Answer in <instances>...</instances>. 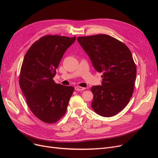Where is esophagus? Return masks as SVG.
Segmentation results:
<instances>
[{"mask_svg":"<svg viewBox=\"0 0 158 158\" xmlns=\"http://www.w3.org/2000/svg\"><path fill=\"white\" fill-rule=\"evenodd\" d=\"M75 89L77 90V91H83L84 89H85V88L81 87V86H77L75 87Z\"/></svg>","mask_w":158,"mask_h":158,"instance_id":"34e87169","label":"esophagus"}]
</instances>
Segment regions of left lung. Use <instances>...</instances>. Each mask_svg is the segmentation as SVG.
<instances>
[{
	"instance_id": "left-lung-1",
	"label": "left lung",
	"mask_w": 158,
	"mask_h": 158,
	"mask_svg": "<svg viewBox=\"0 0 158 158\" xmlns=\"http://www.w3.org/2000/svg\"><path fill=\"white\" fill-rule=\"evenodd\" d=\"M77 41L95 69L103 73L102 85L91 88L92 109L102 117H113L127 105L133 94L136 67L130 50L107 35L79 36Z\"/></svg>"
}]
</instances>
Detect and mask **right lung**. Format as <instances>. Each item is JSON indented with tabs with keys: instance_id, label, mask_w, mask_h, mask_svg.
I'll return each mask as SVG.
<instances>
[{
	"instance_id": "add662e5",
	"label": "right lung",
	"mask_w": 158,
	"mask_h": 158,
	"mask_svg": "<svg viewBox=\"0 0 158 158\" xmlns=\"http://www.w3.org/2000/svg\"><path fill=\"white\" fill-rule=\"evenodd\" d=\"M75 41L76 36L46 35L24 56L20 86L31 112L45 123H54L63 117L74 91L72 86L56 84L53 77L64 53Z\"/></svg>"
}]
</instances>
